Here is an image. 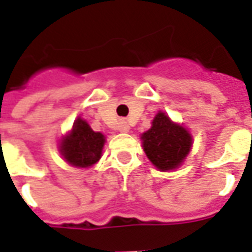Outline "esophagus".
<instances>
[{"label": "esophagus", "instance_id": "1", "mask_svg": "<svg viewBox=\"0 0 252 252\" xmlns=\"http://www.w3.org/2000/svg\"><path fill=\"white\" fill-rule=\"evenodd\" d=\"M117 129H119L120 132H123V133H126V132L129 131V126H128V123H126V120H121L120 123H119Z\"/></svg>", "mask_w": 252, "mask_h": 252}]
</instances>
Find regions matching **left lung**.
<instances>
[{
	"label": "left lung",
	"mask_w": 252,
	"mask_h": 252,
	"mask_svg": "<svg viewBox=\"0 0 252 252\" xmlns=\"http://www.w3.org/2000/svg\"><path fill=\"white\" fill-rule=\"evenodd\" d=\"M140 139L147 158L159 171L178 169L193 146L189 129L174 123L162 110L155 115L151 128L142 133Z\"/></svg>",
	"instance_id": "left-lung-1"
}]
</instances>
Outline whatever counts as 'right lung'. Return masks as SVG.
<instances>
[{
	"label": "right lung",
	"mask_w": 252,
	"mask_h": 252,
	"mask_svg": "<svg viewBox=\"0 0 252 252\" xmlns=\"http://www.w3.org/2000/svg\"><path fill=\"white\" fill-rule=\"evenodd\" d=\"M106 137L94 132L88 121L78 117L72 128L59 140V153L72 167L88 169L101 159Z\"/></svg>",
	"instance_id": "obj_1"
}]
</instances>
